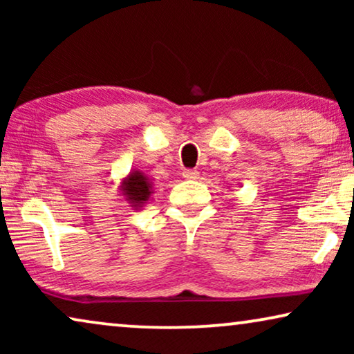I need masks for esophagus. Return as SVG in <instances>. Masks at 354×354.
I'll use <instances>...</instances> for the list:
<instances>
[{
	"label": "esophagus",
	"instance_id": "obj_1",
	"mask_svg": "<svg viewBox=\"0 0 354 354\" xmlns=\"http://www.w3.org/2000/svg\"><path fill=\"white\" fill-rule=\"evenodd\" d=\"M183 177L188 178V180H195V178H198V171H193V169H185V171L182 172Z\"/></svg>",
	"mask_w": 354,
	"mask_h": 354
}]
</instances>
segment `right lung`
I'll return each mask as SVG.
<instances>
[{"instance_id":"add662e5","label":"right lung","mask_w":354,"mask_h":354,"mask_svg":"<svg viewBox=\"0 0 354 354\" xmlns=\"http://www.w3.org/2000/svg\"><path fill=\"white\" fill-rule=\"evenodd\" d=\"M120 196L129 203V206H132L133 209H140L147 205L149 196L154 193L153 182L149 180L147 174L142 171H130L127 177L122 178L119 185Z\"/></svg>"}]
</instances>
